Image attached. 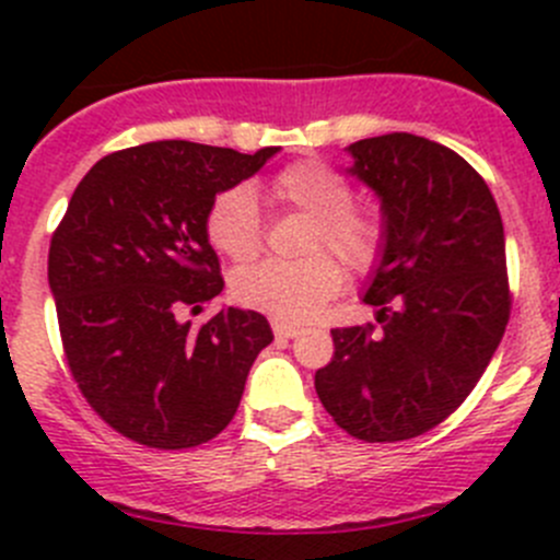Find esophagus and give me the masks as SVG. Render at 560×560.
Segmentation results:
<instances>
[{
  "instance_id": "34e87169",
  "label": "esophagus",
  "mask_w": 560,
  "mask_h": 560,
  "mask_svg": "<svg viewBox=\"0 0 560 560\" xmlns=\"http://www.w3.org/2000/svg\"><path fill=\"white\" fill-rule=\"evenodd\" d=\"M270 325H273L276 338H295L298 332H301V327L290 325V322H284V319H273Z\"/></svg>"
}]
</instances>
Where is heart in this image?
Segmentation results:
<instances>
[{
	"instance_id": "b5f03b06",
	"label": "heart",
	"mask_w": 560,
	"mask_h": 560,
	"mask_svg": "<svg viewBox=\"0 0 560 560\" xmlns=\"http://www.w3.org/2000/svg\"><path fill=\"white\" fill-rule=\"evenodd\" d=\"M273 195L314 217L308 248L330 246L358 268L371 265L380 254V222L349 206V180L325 162L303 160L284 167L276 175ZM208 241L238 262H246L262 248V219L252 186H233L213 200L208 211ZM341 284L343 270L338 259L316 252L303 259H265L238 270L233 290L244 306L276 319L303 322L312 319Z\"/></svg>"
}]
</instances>
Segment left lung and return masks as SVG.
<instances>
[{
  "label": "left lung",
  "instance_id": "left-lung-1",
  "mask_svg": "<svg viewBox=\"0 0 560 560\" xmlns=\"http://www.w3.org/2000/svg\"><path fill=\"white\" fill-rule=\"evenodd\" d=\"M347 154V173L380 200L363 303L382 327H336L314 387L349 436L404 442L453 415L499 349L510 319L504 224L488 184L447 145L393 132Z\"/></svg>",
  "mask_w": 560,
  "mask_h": 560
}]
</instances>
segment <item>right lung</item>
Returning a JSON list of instances; mask_svg holds the SVG:
<instances>
[{"label":"right lung","instance_id":"add662e5","mask_svg":"<svg viewBox=\"0 0 560 560\" xmlns=\"http://www.w3.org/2000/svg\"><path fill=\"white\" fill-rule=\"evenodd\" d=\"M279 151L160 140L103 156L72 191L48 252L61 341L89 404L132 442L184 450L222 433L273 341L248 308L202 327L184 312L224 290L208 241L213 200Z\"/></svg>","mask_w":560,"mask_h":560}]
</instances>
